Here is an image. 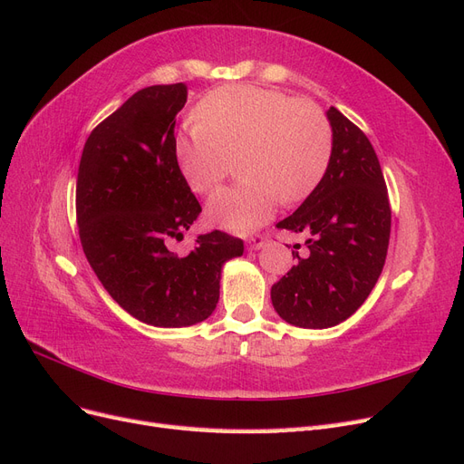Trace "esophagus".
I'll use <instances>...</instances> for the list:
<instances>
[{"label":"esophagus","mask_w":464,"mask_h":464,"mask_svg":"<svg viewBox=\"0 0 464 464\" xmlns=\"http://www.w3.org/2000/svg\"><path fill=\"white\" fill-rule=\"evenodd\" d=\"M265 242H266L265 234H256V236H251L249 240H247V247H249L251 251H257V249H261V247L265 246Z\"/></svg>","instance_id":"34e87169"}]
</instances>
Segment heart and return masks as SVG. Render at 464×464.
<instances>
[{
    "instance_id": "b5f03b06",
    "label": "heart",
    "mask_w": 464,
    "mask_h": 464,
    "mask_svg": "<svg viewBox=\"0 0 464 464\" xmlns=\"http://www.w3.org/2000/svg\"><path fill=\"white\" fill-rule=\"evenodd\" d=\"M179 133L174 159L195 193L213 191L240 157L242 184L217 191L207 217L220 228L251 232L278 201L296 205L319 188L333 157L329 118L307 98L247 85L210 91Z\"/></svg>"
}]
</instances>
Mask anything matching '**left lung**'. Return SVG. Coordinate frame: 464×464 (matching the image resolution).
I'll use <instances>...</instances> for the list:
<instances>
[{
  "label": "left lung",
  "mask_w": 464,
  "mask_h": 464,
  "mask_svg": "<svg viewBox=\"0 0 464 464\" xmlns=\"http://www.w3.org/2000/svg\"><path fill=\"white\" fill-rule=\"evenodd\" d=\"M333 157L319 188L276 228L307 236L296 265L271 288L276 314L302 329L334 327L366 302L383 271L391 207L377 154L363 131L331 106Z\"/></svg>",
  "instance_id": "1"
}]
</instances>
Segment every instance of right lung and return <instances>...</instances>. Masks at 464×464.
<instances>
[{
    "label": "right lung",
    "mask_w": 464,
    "mask_h": 464,
    "mask_svg": "<svg viewBox=\"0 0 464 464\" xmlns=\"http://www.w3.org/2000/svg\"><path fill=\"white\" fill-rule=\"evenodd\" d=\"M188 87L137 91L98 123L81 154L77 224L82 251L106 292L152 327H189L215 312L222 265L244 254L227 232L201 234L186 256L170 249L198 220L174 159Z\"/></svg>",
    "instance_id": "1"
}]
</instances>
